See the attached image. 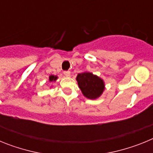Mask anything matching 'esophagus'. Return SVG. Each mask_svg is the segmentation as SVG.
Listing matches in <instances>:
<instances>
[{
  "label": "esophagus",
  "mask_w": 153,
  "mask_h": 153,
  "mask_svg": "<svg viewBox=\"0 0 153 153\" xmlns=\"http://www.w3.org/2000/svg\"><path fill=\"white\" fill-rule=\"evenodd\" d=\"M63 74H64L65 76H67V77H69V76H70V71H64V72H63Z\"/></svg>",
  "instance_id": "1"
}]
</instances>
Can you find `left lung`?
I'll use <instances>...</instances> for the list:
<instances>
[{
    "mask_svg": "<svg viewBox=\"0 0 153 153\" xmlns=\"http://www.w3.org/2000/svg\"><path fill=\"white\" fill-rule=\"evenodd\" d=\"M76 79L83 95L90 100L99 98L105 90L103 79L90 72L85 71L78 74Z\"/></svg>",
    "mask_w": 153,
    "mask_h": 153,
    "instance_id": "1",
    "label": "left lung"
}]
</instances>
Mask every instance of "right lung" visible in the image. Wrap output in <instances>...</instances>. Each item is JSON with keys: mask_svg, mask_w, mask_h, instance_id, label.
<instances>
[{"mask_svg": "<svg viewBox=\"0 0 153 153\" xmlns=\"http://www.w3.org/2000/svg\"><path fill=\"white\" fill-rule=\"evenodd\" d=\"M58 79L57 76H54V75H51L49 76V82L51 83V82H55L56 79Z\"/></svg>", "mask_w": 153, "mask_h": 153, "instance_id": "right-lung-1", "label": "right lung"}]
</instances>
